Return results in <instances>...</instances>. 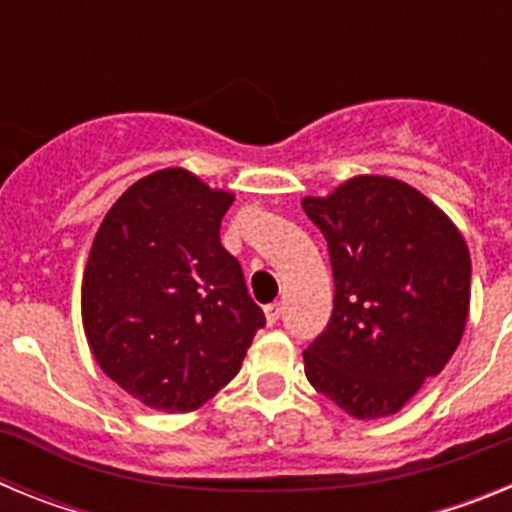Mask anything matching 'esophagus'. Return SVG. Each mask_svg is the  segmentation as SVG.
I'll use <instances>...</instances> for the list:
<instances>
[{
	"label": "esophagus",
	"mask_w": 512,
	"mask_h": 512,
	"mask_svg": "<svg viewBox=\"0 0 512 512\" xmlns=\"http://www.w3.org/2000/svg\"><path fill=\"white\" fill-rule=\"evenodd\" d=\"M264 312H266V323L274 325L279 318H282V305H277V302H274V305H266Z\"/></svg>",
	"instance_id": "obj_1"
}]
</instances>
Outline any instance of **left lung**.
<instances>
[{
	"mask_svg": "<svg viewBox=\"0 0 512 512\" xmlns=\"http://www.w3.org/2000/svg\"><path fill=\"white\" fill-rule=\"evenodd\" d=\"M302 210L328 241L333 315L302 354L320 395L387 418L441 372L469 315L472 261L459 228L392 176H354Z\"/></svg>",
	"mask_w": 512,
	"mask_h": 512,
	"instance_id": "obj_1",
	"label": "left lung"
}]
</instances>
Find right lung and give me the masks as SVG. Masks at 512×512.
Returning <instances> with one entry per match:
<instances>
[{
    "mask_svg": "<svg viewBox=\"0 0 512 512\" xmlns=\"http://www.w3.org/2000/svg\"><path fill=\"white\" fill-rule=\"evenodd\" d=\"M233 194L187 169L143 176L94 235L81 320L102 372L143 405L189 413L238 374L261 307L220 243Z\"/></svg>",
    "mask_w": 512,
    "mask_h": 512,
    "instance_id": "add662e5",
    "label": "right lung"
}]
</instances>
